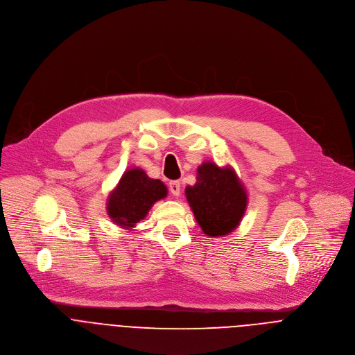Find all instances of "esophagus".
<instances>
[{"mask_svg": "<svg viewBox=\"0 0 355 355\" xmlns=\"http://www.w3.org/2000/svg\"><path fill=\"white\" fill-rule=\"evenodd\" d=\"M168 188H170V192L174 196H180V193H181V184H180V181H170Z\"/></svg>", "mask_w": 355, "mask_h": 355, "instance_id": "1", "label": "esophagus"}]
</instances>
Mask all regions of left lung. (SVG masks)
I'll use <instances>...</instances> for the list:
<instances>
[{"label":"left lung","instance_id":"8db88e82","mask_svg":"<svg viewBox=\"0 0 355 355\" xmlns=\"http://www.w3.org/2000/svg\"><path fill=\"white\" fill-rule=\"evenodd\" d=\"M185 196L202 231L211 238L231 234L248 206L246 189L235 171L213 162L198 167L196 184L185 188Z\"/></svg>","mask_w":355,"mask_h":355}]
</instances>
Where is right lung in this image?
Returning <instances> with one entry per match:
<instances>
[{"instance_id":"right-lung-1","label":"right lung","mask_w":355,"mask_h":355,"mask_svg":"<svg viewBox=\"0 0 355 355\" xmlns=\"http://www.w3.org/2000/svg\"><path fill=\"white\" fill-rule=\"evenodd\" d=\"M167 196V188L160 180L149 178L142 168L127 170L117 187L109 193L106 210L114 224L134 228L144 220L150 207Z\"/></svg>"}]
</instances>
